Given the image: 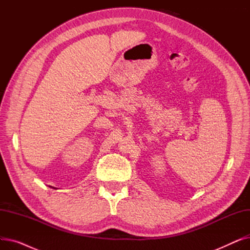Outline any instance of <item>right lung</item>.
<instances>
[{"mask_svg":"<svg viewBox=\"0 0 250 250\" xmlns=\"http://www.w3.org/2000/svg\"><path fill=\"white\" fill-rule=\"evenodd\" d=\"M49 188H55V189H57L56 188H54V187H49Z\"/></svg>","mask_w":250,"mask_h":250,"instance_id":"1","label":"right lung"}]
</instances>
